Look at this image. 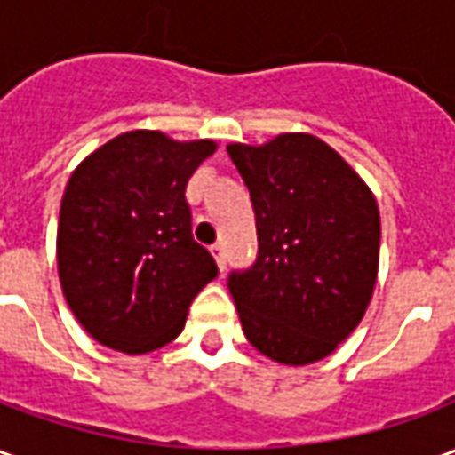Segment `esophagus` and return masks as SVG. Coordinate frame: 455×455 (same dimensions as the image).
I'll use <instances>...</instances> for the list:
<instances>
[{"label":"esophagus","instance_id":"esophagus-1","mask_svg":"<svg viewBox=\"0 0 455 455\" xmlns=\"http://www.w3.org/2000/svg\"><path fill=\"white\" fill-rule=\"evenodd\" d=\"M209 251H212V256H214V260H217L219 270L224 273V267H227V251H224V246H221V243H214Z\"/></svg>","mask_w":455,"mask_h":455}]
</instances>
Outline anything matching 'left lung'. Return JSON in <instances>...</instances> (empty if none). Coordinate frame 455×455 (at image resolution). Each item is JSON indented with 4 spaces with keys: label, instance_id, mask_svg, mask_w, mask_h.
<instances>
[{
    "label": "left lung",
    "instance_id": "obj_1",
    "mask_svg": "<svg viewBox=\"0 0 455 455\" xmlns=\"http://www.w3.org/2000/svg\"><path fill=\"white\" fill-rule=\"evenodd\" d=\"M227 150L251 192L258 228L253 267L228 275L243 334L283 365L322 361L371 305L380 260L375 195L312 133Z\"/></svg>",
    "mask_w": 455,
    "mask_h": 455
}]
</instances>
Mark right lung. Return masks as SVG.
Returning <instances> with one entry per match:
<instances>
[{
    "mask_svg": "<svg viewBox=\"0 0 455 455\" xmlns=\"http://www.w3.org/2000/svg\"><path fill=\"white\" fill-rule=\"evenodd\" d=\"M214 150L209 139L136 129L75 168L60 202L58 275L94 341L139 355L185 329L192 299L219 273L192 238L185 199L192 172Z\"/></svg>",
    "mask_w": 455,
    "mask_h": 455,
    "instance_id": "add662e5",
    "label": "right lung"
}]
</instances>
